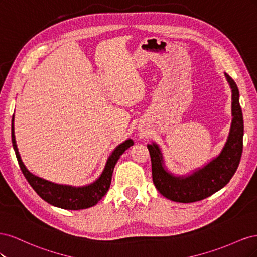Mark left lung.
I'll use <instances>...</instances> for the list:
<instances>
[{
    "label": "left lung",
    "instance_id": "1",
    "mask_svg": "<svg viewBox=\"0 0 257 257\" xmlns=\"http://www.w3.org/2000/svg\"><path fill=\"white\" fill-rule=\"evenodd\" d=\"M225 76L231 88V113L234 118L227 142L219 157L189 177H175L163 167L159 147L155 144L148 145L153 183L162 195L170 200L188 204L211 196L229 182L238 168L243 149V115L237 84L229 75L225 73Z\"/></svg>",
    "mask_w": 257,
    "mask_h": 257
}]
</instances>
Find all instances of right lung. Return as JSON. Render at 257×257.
<instances>
[{
	"label": "right lung",
	"instance_id": "1",
	"mask_svg": "<svg viewBox=\"0 0 257 257\" xmlns=\"http://www.w3.org/2000/svg\"><path fill=\"white\" fill-rule=\"evenodd\" d=\"M12 142L21 172L23 176L26 177L30 185L37 193V195L52 206L67 210H80L96 205L97 201H99L105 196V194L107 193L108 189H109L115 163L118 162L122 153L127 148L134 145L132 139H127V141L116 147L109 159H108L103 174L100 175V177L94 183L87 186H82V188H72V186L59 185L46 181L44 179H41L31 174L26 168V166L23 165L17 149L16 139H15L14 115L12 123Z\"/></svg>",
	"mask_w": 257,
	"mask_h": 257
}]
</instances>
